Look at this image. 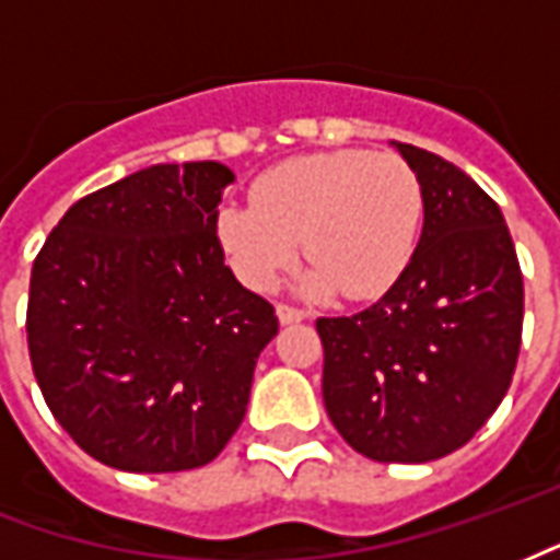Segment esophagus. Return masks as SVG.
<instances>
[{
    "label": "esophagus",
    "instance_id": "esophagus-1",
    "mask_svg": "<svg viewBox=\"0 0 560 560\" xmlns=\"http://www.w3.org/2000/svg\"><path fill=\"white\" fill-rule=\"evenodd\" d=\"M276 314H279L281 326H291V323H302L308 314L300 312V308H293V305H276Z\"/></svg>",
    "mask_w": 560,
    "mask_h": 560
}]
</instances>
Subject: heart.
Masks as SVG:
<instances>
[{
	"label": "heart",
	"mask_w": 560,
	"mask_h": 560,
	"mask_svg": "<svg viewBox=\"0 0 560 560\" xmlns=\"http://www.w3.org/2000/svg\"><path fill=\"white\" fill-rule=\"evenodd\" d=\"M252 198L217 217L219 243L252 291H269L302 243L305 293L383 296L407 272L424 217L412 165L362 148L291 156L255 180Z\"/></svg>",
	"instance_id": "b5f03b06"
}]
</instances>
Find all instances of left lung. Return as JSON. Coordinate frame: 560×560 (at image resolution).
<instances>
[{
	"label": "left lung",
	"mask_w": 560,
	"mask_h": 560,
	"mask_svg": "<svg viewBox=\"0 0 560 560\" xmlns=\"http://www.w3.org/2000/svg\"><path fill=\"white\" fill-rule=\"evenodd\" d=\"M424 196L407 272L353 317H320L323 404L376 463L463 448L499 409L523 341V272L499 205L436 153L392 142Z\"/></svg>",
	"instance_id": "left-lung-1"
}]
</instances>
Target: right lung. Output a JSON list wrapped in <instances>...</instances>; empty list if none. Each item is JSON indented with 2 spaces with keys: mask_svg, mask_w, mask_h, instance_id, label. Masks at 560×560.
<instances>
[{
  "mask_svg": "<svg viewBox=\"0 0 560 560\" xmlns=\"http://www.w3.org/2000/svg\"><path fill=\"white\" fill-rule=\"evenodd\" d=\"M231 168L148 165L80 198L32 267L28 355L47 407L112 469L205 466L246 416L279 332L217 237Z\"/></svg>",
  "mask_w": 560,
  "mask_h": 560,
  "instance_id": "right-lung-1",
  "label": "right lung"
}]
</instances>
